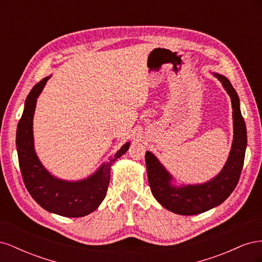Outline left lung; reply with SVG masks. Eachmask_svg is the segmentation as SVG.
<instances>
[{
	"label": "left lung",
	"instance_id": "8db88e82",
	"mask_svg": "<svg viewBox=\"0 0 262 262\" xmlns=\"http://www.w3.org/2000/svg\"><path fill=\"white\" fill-rule=\"evenodd\" d=\"M212 74L222 83L229 95L233 108V143L222 170L215 177L203 184L178 186L173 184L175 179L158 158L149 150L145 153L150 191L165 209L180 215H195L223 203L234 191L243 169L247 146V130L241 113L239 97L227 77L219 73Z\"/></svg>",
	"mask_w": 262,
	"mask_h": 262
}]
</instances>
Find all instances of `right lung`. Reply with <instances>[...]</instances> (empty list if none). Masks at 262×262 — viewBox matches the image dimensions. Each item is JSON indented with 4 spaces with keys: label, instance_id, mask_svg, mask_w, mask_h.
<instances>
[{
    "label": "right lung",
    "instance_id": "obj_1",
    "mask_svg": "<svg viewBox=\"0 0 262 262\" xmlns=\"http://www.w3.org/2000/svg\"><path fill=\"white\" fill-rule=\"evenodd\" d=\"M51 75L36 84L25 100L17 125L16 147L21 176L33 199L48 212L67 217L85 216L96 210L105 199L113 164L129 149L130 142L109 157L108 162L82 180H63L50 173L39 160L34 144L33 120L37 98Z\"/></svg>",
    "mask_w": 262,
    "mask_h": 262
}]
</instances>
